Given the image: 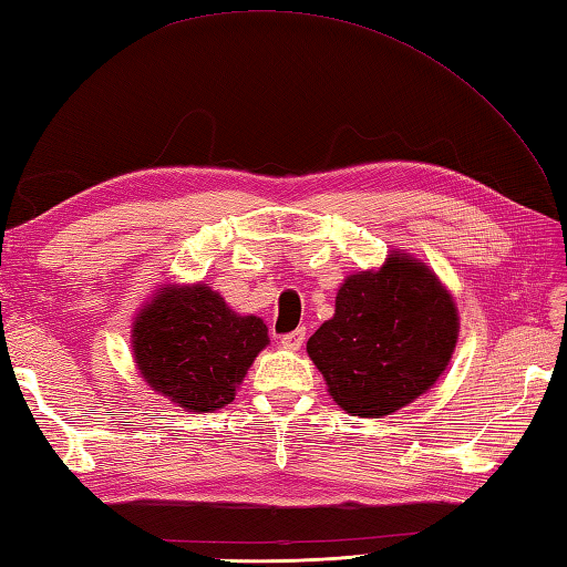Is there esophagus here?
<instances>
[{"instance_id":"obj_1","label":"esophagus","mask_w":567,"mask_h":567,"mask_svg":"<svg viewBox=\"0 0 567 567\" xmlns=\"http://www.w3.org/2000/svg\"><path fill=\"white\" fill-rule=\"evenodd\" d=\"M302 343H305V329H295L280 339V347L287 351H297Z\"/></svg>"}]
</instances>
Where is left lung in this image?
Wrapping results in <instances>:
<instances>
[{"instance_id": "8db88e82", "label": "left lung", "mask_w": 567, "mask_h": 567, "mask_svg": "<svg viewBox=\"0 0 567 567\" xmlns=\"http://www.w3.org/2000/svg\"><path fill=\"white\" fill-rule=\"evenodd\" d=\"M334 317L307 341L334 403L359 417L391 415L430 391L457 347L454 299L425 262L393 252L349 275Z\"/></svg>"}]
</instances>
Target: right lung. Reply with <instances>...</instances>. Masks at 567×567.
Listing matches in <instances>:
<instances>
[{
    "mask_svg": "<svg viewBox=\"0 0 567 567\" xmlns=\"http://www.w3.org/2000/svg\"><path fill=\"white\" fill-rule=\"evenodd\" d=\"M268 341L260 317L233 312L202 282L159 287L132 321L142 379L188 413L228 405Z\"/></svg>",
    "mask_w": 567,
    "mask_h": 567,
    "instance_id": "right-lung-1",
    "label": "right lung"
}]
</instances>
